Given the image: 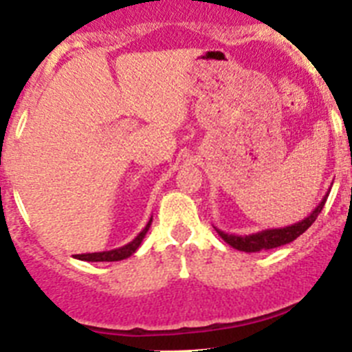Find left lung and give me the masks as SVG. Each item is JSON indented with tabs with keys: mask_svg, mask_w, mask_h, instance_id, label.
<instances>
[{
	"mask_svg": "<svg viewBox=\"0 0 352 352\" xmlns=\"http://www.w3.org/2000/svg\"><path fill=\"white\" fill-rule=\"evenodd\" d=\"M326 199H328V194L322 197V201L319 203V206L312 211V213L303 219L301 222L292 223V226L287 227H276V229H264V231L259 232H252V234H229V232H223L220 229L214 227V231L219 232L220 238L226 241L227 245H231L232 248L241 252H261V250H270V248H276L282 247V245H287L291 241L298 238V236L303 234L314 222L319 217V213L324 208Z\"/></svg>",
	"mask_w": 352,
	"mask_h": 352,
	"instance_id": "obj_1",
	"label": "left lung"
}]
</instances>
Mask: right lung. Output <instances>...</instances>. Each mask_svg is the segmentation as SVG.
<instances>
[{
	"instance_id": "add662e5",
	"label": "right lung",
	"mask_w": 352,
	"mask_h": 352,
	"mask_svg": "<svg viewBox=\"0 0 352 352\" xmlns=\"http://www.w3.org/2000/svg\"><path fill=\"white\" fill-rule=\"evenodd\" d=\"M151 220L149 219V222L146 223V227L142 229L141 232H139L135 238L130 241V243L123 245V247L120 248H114V250H105V252H93V254H77L76 259H80V261H88V263H104V261H123L126 259V257L133 256L135 254V250L139 248V245L142 243V239H144L146 232H148L149 226H151Z\"/></svg>"
}]
</instances>
